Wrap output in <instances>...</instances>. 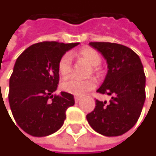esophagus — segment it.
Masks as SVG:
<instances>
[{
    "instance_id": "obj_1",
    "label": "esophagus",
    "mask_w": 156,
    "mask_h": 156,
    "mask_svg": "<svg viewBox=\"0 0 156 156\" xmlns=\"http://www.w3.org/2000/svg\"><path fill=\"white\" fill-rule=\"evenodd\" d=\"M80 100H81V97H79V96H76V97H75V101H76V103L79 102Z\"/></svg>"
}]
</instances>
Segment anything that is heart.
Here are the masks:
<instances>
[{
	"label": "heart",
	"instance_id": "b5f03b06",
	"mask_svg": "<svg viewBox=\"0 0 156 156\" xmlns=\"http://www.w3.org/2000/svg\"><path fill=\"white\" fill-rule=\"evenodd\" d=\"M77 57L81 59H84L87 61L90 66H92V72L93 73H98L100 71V68L98 67V65L101 64V57L100 54L92 47H82L81 49L79 50L76 53ZM57 69L59 74L63 76L66 77L67 76L72 70V60L71 56L69 54H65L63 55L57 64ZM96 86V81L95 80L91 79H87V80H79L76 77H69V79L64 80L61 83V89L70 94L76 95V96H81L87 93L88 91L93 90Z\"/></svg>",
	"mask_w": 156,
	"mask_h": 156
}]
</instances>
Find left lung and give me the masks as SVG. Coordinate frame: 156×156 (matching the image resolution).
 Returning a JSON list of instances; mask_svg holds the SVG:
<instances>
[{"label":"left lung","instance_id":"8db88e82","mask_svg":"<svg viewBox=\"0 0 156 156\" xmlns=\"http://www.w3.org/2000/svg\"><path fill=\"white\" fill-rule=\"evenodd\" d=\"M102 54L108 73L101 94L112 96L110 103L96 100L94 111L87 114L90 125L105 136H119L137 122L145 101V75L139 55L131 48L115 43L90 42Z\"/></svg>","mask_w":156,"mask_h":156}]
</instances>
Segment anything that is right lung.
Wrapping results in <instances>:
<instances>
[{"label": "right lung", "mask_w": 156, "mask_h": 156, "mask_svg": "<svg viewBox=\"0 0 156 156\" xmlns=\"http://www.w3.org/2000/svg\"><path fill=\"white\" fill-rule=\"evenodd\" d=\"M77 44L40 42L26 48L16 59L8 98L12 116L24 133L44 137L63 125L66 111L75 104V100L67 92L53 94L59 82L57 64L66 51Z\"/></svg>", "instance_id": "1"}]
</instances>
